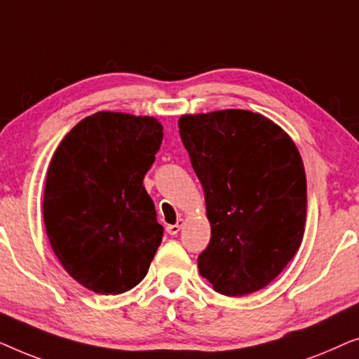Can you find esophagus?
Returning <instances> with one entry per match:
<instances>
[{
  "label": "esophagus",
  "instance_id": "1",
  "mask_svg": "<svg viewBox=\"0 0 359 359\" xmlns=\"http://www.w3.org/2000/svg\"><path fill=\"white\" fill-rule=\"evenodd\" d=\"M183 224H184L183 219H180L175 225H168V227H166V232H168L170 235H176L181 230V227H183Z\"/></svg>",
  "mask_w": 359,
  "mask_h": 359
}]
</instances>
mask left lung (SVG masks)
I'll return each mask as SVG.
<instances>
[{
	"instance_id": "8db88e82",
	"label": "left lung",
	"mask_w": 359,
	"mask_h": 359,
	"mask_svg": "<svg viewBox=\"0 0 359 359\" xmlns=\"http://www.w3.org/2000/svg\"><path fill=\"white\" fill-rule=\"evenodd\" d=\"M203 184L210 242L201 276L224 296L268 286L301 247L307 183L297 147L278 124L245 109L180 117Z\"/></svg>"
}]
</instances>
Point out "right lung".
I'll return each instance as SVG.
<instances>
[{
	"mask_svg": "<svg viewBox=\"0 0 359 359\" xmlns=\"http://www.w3.org/2000/svg\"><path fill=\"white\" fill-rule=\"evenodd\" d=\"M163 140L155 117L101 111L57 147L43 191L50 247L70 276L97 294H122L149 271L163 227L144 188Z\"/></svg>",
	"mask_w": 359,
	"mask_h": 359,
	"instance_id": "obj_1",
	"label": "right lung"
}]
</instances>
